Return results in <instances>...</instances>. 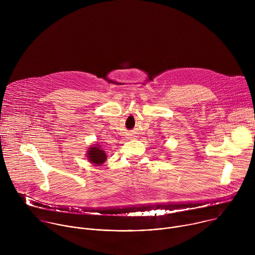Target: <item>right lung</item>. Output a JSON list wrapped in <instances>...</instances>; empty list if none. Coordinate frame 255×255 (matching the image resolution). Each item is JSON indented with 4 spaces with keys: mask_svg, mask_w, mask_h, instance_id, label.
Listing matches in <instances>:
<instances>
[{
    "mask_svg": "<svg viewBox=\"0 0 255 255\" xmlns=\"http://www.w3.org/2000/svg\"><path fill=\"white\" fill-rule=\"evenodd\" d=\"M87 157L90 162L94 163L95 165H102L107 159L105 151L99 146V144H94L93 146L90 147L87 153Z\"/></svg>",
    "mask_w": 255,
    "mask_h": 255,
    "instance_id": "right-lung-1",
    "label": "right lung"
}]
</instances>
